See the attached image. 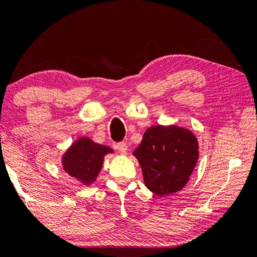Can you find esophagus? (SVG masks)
Wrapping results in <instances>:
<instances>
[{
  "label": "esophagus",
  "instance_id": "esophagus-1",
  "mask_svg": "<svg viewBox=\"0 0 257 257\" xmlns=\"http://www.w3.org/2000/svg\"><path fill=\"white\" fill-rule=\"evenodd\" d=\"M116 149H117L118 151H120V153H122V155H124V153L127 152V150H128L127 143H124V142H121V143H117V144H116Z\"/></svg>",
  "mask_w": 257,
  "mask_h": 257
}]
</instances>
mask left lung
Instances as JSON below:
<instances>
[{"mask_svg": "<svg viewBox=\"0 0 257 257\" xmlns=\"http://www.w3.org/2000/svg\"><path fill=\"white\" fill-rule=\"evenodd\" d=\"M134 156L148 189L163 196L177 193L188 182L198 159V144L189 130L155 125L145 132Z\"/></svg>", "mask_w": 257, "mask_h": 257, "instance_id": "8db88e82", "label": "left lung"}]
</instances>
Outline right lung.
Listing matches in <instances>:
<instances>
[{"instance_id":"add662e5","label":"right lung","mask_w":257,"mask_h":257,"mask_svg":"<svg viewBox=\"0 0 257 257\" xmlns=\"http://www.w3.org/2000/svg\"><path fill=\"white\" fill-rule=\"evenodd\" d=\"M112 152L105 145L94 143L86 137L76 141L63 156V168L71 177L90 185L98 177L104 163V156Z\"/></svg>"}]
</instances>
